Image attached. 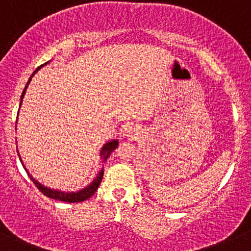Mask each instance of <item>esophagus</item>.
I'll return each instance as SVG.
<instances>
[{"label": "esophagus", "instance_id": "1", "mask_svg": "<svg viewBox=\"0 0 251 251\" xmlns=\"http://www.w3.org/2000/svg\"><path fill=\"white\" fill-rule=\"evenodd\" d=\"M126 133H128V131H126Z\"/></svg>", "mask_w": 251, "mask_h": 251}]
</instances>
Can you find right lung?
Segmentation results:
<instances>
[{"instance_id": "right-lung-1", "label": "right lung", "mask_w": 251, "mask_h": 251, "mask_svg": "<svg viewBox=\"0 0 251 251\" xmlns=\"http://www.w3.org/2000/svg\"><path fill=\"white\" fill-rule=\"evenodd\" d=\"M40 68H41V66H40ZM40 68H38V69H40ZM35 72H33V74H35ZM33 74H32V76H33ZM32 76H31V77H32ZM31 77H30L29 82H27V84L30 83ZM27 84L25 86V89L23 90L22 99L24 98L25 90H26ZM20 104H22V101H20ZM117 146H118V141L117 140L110 141V143L105 144V146L102 147L101 153H100V154H101V156H104V159H106L108 157V154H110L111 152H112L113 150H115ZM19 158H20V157H19ZM27 174H29V173H27ZM29 176H30V179L32 180V182L35 183L36 187H37L38 190H40L41 192L43 193V195L47 196V197H49V198H51V200H58V201H61V202H69V203H78V202H83V201H87L88 198H90L93 195H94L95 191H97L98 187H99L100 182H101L102 176H104V172L101 170V172H100V174L97 176V179H94V181L90 183L88 187H86L84 190L79 191V192H76V193H65V192H60V191L50 190V188H47V187H45V186L41 185V183H38L35 179H33L32 176H31L30 174H29Z\"/></svg>"}]
</instances>
